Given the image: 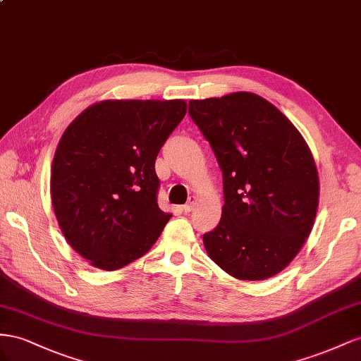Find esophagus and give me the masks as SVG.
<instances>
[{"mask_svg":"<svg viewBox=\"0 0 361 361\" xmlns=\"http://www.w3.org/2000/svg\"><path fill=\"white\" fill-rule=\"evenodd\" d=\"M195 201H197V200H195V197L189 198V202L183 205V212H184V213H189V212H192V210H193V207H195Z\"/></svg>","mask_w":361,"mask_h":361,"instance_id":"1","label":"esophagus"}]
</instances>
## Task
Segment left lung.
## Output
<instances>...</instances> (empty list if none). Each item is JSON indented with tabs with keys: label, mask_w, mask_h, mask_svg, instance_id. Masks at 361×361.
<instances>
[{
	"label": "left lung",
	"mask_w": 361,
	"mask_h": 361,
	"mask_svg": "<svg viewBox=\"0 0 361 361\" xmlns=\"http://www.w3.org/2000/svg\"><path fill=\"white\" fill-rule=\"evenodd\" d=\"M224 178L219 225L202 235L226 274L260 281L281 272L313 228L317 169L301 133L269 101L234 92L189 101Z\"/></svg>",
	"instance_id": "obj_1"
}]
</instances>
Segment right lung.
I'll list each match as a JSON object with an SVG mask.
<instances>
[{
  "instance_id": "right-lung-1",
  "label": "right lung",
  "mask_w": 361,
  "mask_h": 361,
  "mask_svg": "<svg viewBox=\"0 0 361 361\" xmlns=\"http://www.w3.org/2000/svg\"><path fill=\"white\" fill-rule=\"evenodd\" d=\"M186 110L183 99H107L65 130L51 202L65 239L92 266L116 271L140 259L172 218L157 204L156 159Z\"/></svg>"
}]
</instances>
